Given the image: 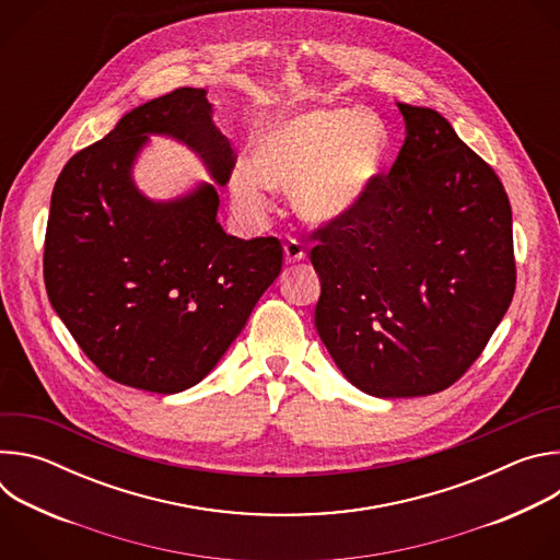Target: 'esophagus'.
Segmentation results:
<instances>
[{
  "mask_svg": "<svg viewBox=\"0 0 560 560\" xmlns=\"http://www.w3.org/2000/svg\"><path fill=\"white\" fill-rule=\"evenodd\" d=\"M283 255H285V261H288V264H296V261L305 259V250H303V246L296 242V238H288V242L283 244Z\"/></svg>",
  "mask_w": 560,
  "mask_h": 560,
  "instance_id": "34e87169",
  "label": "esophagus"
}]
</instances>
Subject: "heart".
<instances>
[{
	"instance_id": "obj_1",
	"label": "heart",
	"mask_w": 560,
	"mask_h": 560,
	"mask_svg": "<svg viewBox=\"0 0 560 560\" xmlns=\"http://www.w3.org/2000/svg\"><path fill=\"white\" fill-rule=\"evenodd\" d=\"M387 162L383 124L365 110L312 108L272 115L250 141V171L230 179L232 197L250 214L270 208L266 188L292 190V206L310 223L354 212Z\"/></svg>"
}]
</instances>
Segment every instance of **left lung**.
<instances>
[{
    "mask_svg": "<svg viewBox=\"0 0 560 560\" xmlns=\"http://www.w3.org/2000/svg\"><path fill=\"white\" fill-rule=\"evenodd\" d=\"M406 141L348 217L318 225L316 332L359 389L428 396L481 357L514 288L512 208L492 171L432 108L398 104Z\"/></svg>",
    "mask_w": 560,
    "mask_h": 560,
    "instance_id": "8db88e82",
    "label": "left lung"
}]
</instances>
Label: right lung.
I'll return each instance as SVG.
<instances>
[{
    "label": "right lung",
    "mask_w": 560,
    "mask_h": 560,
    "mask_svg": "<svg viewBox=\"0 0 560 560\" xmlns=\"http://www.w3.org/2000/svg\"><path fill=\"white\" fill-rule=\"evenodd\" d=\"M206 95L177 89L137 106L68 159L50 197L48 299L108 378L143 392L175 394L199 383L283 264L277 236L244 242L223 232L214 186L162 203L132 182L148 135H168L203 159L219 186L228 184L236 156Z\"/></svg>",
    "instance_id": "right-lung-1"
}]
</instances>
